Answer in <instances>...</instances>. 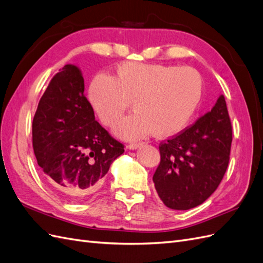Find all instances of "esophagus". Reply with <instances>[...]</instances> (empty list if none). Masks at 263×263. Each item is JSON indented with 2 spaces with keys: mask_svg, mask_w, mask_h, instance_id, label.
Segmentation results:
<instances>
[{
  "mask_svg": "<svg viewBox=\"0 0 263 263\" xmlns=\"http://www.w3.org/2000/svg\"><path fill=\"white\" fill-rule=\"evenodd\" d=\"M141 145H142V143H141V142H139V143H136V142H134V143H130V144H129V149L136 150V149H138V147L141 146Z\"/></svg>",
  "mask_w": 263,
  "mask_h": 263,
  "instance_id": "esophagus-1",
  "label": "esophagus"
}]
</instances>
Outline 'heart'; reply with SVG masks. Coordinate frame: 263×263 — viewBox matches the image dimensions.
<instances>
[{"label": "heart", "instance_id": "b5f03b06", "mask_svg": "<svg viewBox=\"0 0 263 263\" xmlns=\"http://www.w3.org/2000/svg\"><path fill=\"white\" fill-rule=\"evenodd\" d=\"M203 96V80L192 67L124 62L116 78L97 74L89 100L100 121L112 126L133 102L136 112L121 120L117 136L132 140L150 132L170 138L182 132L196 114Z\"/></svg>", "mask_w": 263, "mask_h": 263}]
</instances>
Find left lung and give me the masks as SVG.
Masks as SVG:
<instances>
[{
	"mask_svg": "<svg viewBox=\"0 0 263 263\" xmlns=\"http://www.w3.org/2000/svg\"><path fill=\"white\" fill-rule=\"evenodd\" d=\"M231 142L232 125L221 96L193 125L160 143L153 182L163 203L173 210L203 203L224 177Z\"/></svg>",
	"mask_w": 263,
	"mask_h": 263,
	"instance_id": "1",
	"label": "left lung"
}]
</instances>
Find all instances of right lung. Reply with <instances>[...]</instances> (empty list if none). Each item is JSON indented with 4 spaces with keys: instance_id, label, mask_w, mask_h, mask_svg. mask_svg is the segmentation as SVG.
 Wrapping results in <instances>:
<instances>
[{
    "instance_id": "1",
    "label": "right lung",
    "mask_w": 263,
    "mask_h": 263,
    "mask_svg": "<svg viewBox=\"0 0 263 263\" xmlns=\"http://www.w3.org/2000/svg\"><path fill=\"white\" fill-rule=\"evenodd\" d=\"M37 164L62 197L82 201L98 187L110 165L124 152L94 118L84 96V80L76 65L66 64L52 78L32 122Z\"/></svg>"
}]
</instances>
